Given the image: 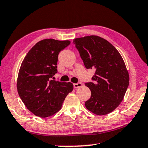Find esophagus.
<instances>
[{
	"instance_id": "esophagus-1",
	"label": "esophagus",
	"mask_w": 148,
	"mask_h": 148,
	"mask_svg": "<svg viewBox=\"0 0 148 148\" xmlns=\"http://www.w3.org/2000/svg\"><path fill=\"white\" fill-rule=\"evenodd\" d=\"M83 85H82L81 83H74V88H78V87H80L81 86Z\"/></svg>"
}]
</instances>
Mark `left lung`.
Masks as SVG:
<instances>
[{
	"label": "left lung",
	"instance_id": "obj_1",
	"mask_svg": "<svg viewBox=\"0 0 148 148\" xmlns=\"http://www.w3.org/2000/svg\"><path fill=\"white\" fill-rule=\"evenodd\" d=\"M87 69H94L92 82L85 83L91 95L86 108L98 115L110 113L120 104L129 85V74L122 57L111 43L90 35L74 40Z\"/></svg>",
	"mask_w": 148,
	"mask_h": 148
}]
</instances>
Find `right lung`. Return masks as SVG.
<instances>
[{
	"label": "right lung",
	"instance_id": "1",
	"mask_svg": "<svg viewBox=\"0 0 148 148\" xmlns=\"http://www.w3.org/2000/svg\"><path fill=\"white\" fill-rule=\"evenodd\" d=\"M70 44L68 40H43L22 61L17 80L18 92L26 107L36 116L47 117L57 113L73 90L72 83L52 80L57 73L59 52Z\"/></svg>",
	"mask_w": 148,
	"mask_h": 148
}]
</instances>
